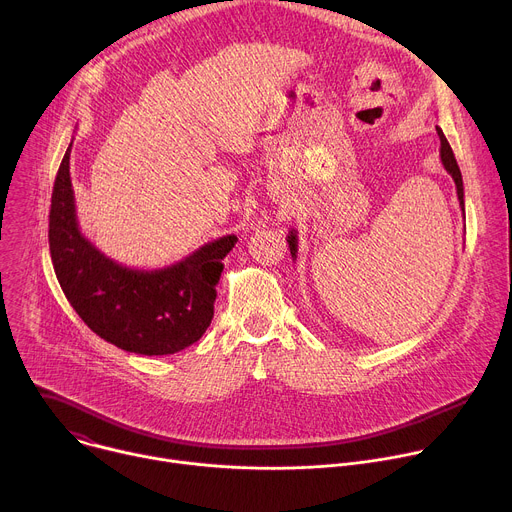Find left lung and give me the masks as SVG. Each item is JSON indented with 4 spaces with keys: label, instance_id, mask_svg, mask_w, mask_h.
Returning <instances> with one entry per match:
<instances>
[{
    "label": "left lung",
    "instance_id": "left-lung-1",
    "mask_svg": "<svg viewBox=\"0 0 512 512\" xmlns=\"http://www.w3.org/2000/svg\"><path fill=\"white\" fill-rule=\"evenodd\" d=\"M435 131H437V135H440V143H442V148H440V158H442V164H444V168L448 170V174L454 178V182H456V192H458V200H460V206H462V210H464V182H462V172H460V168H458V162H456V158H454V152H452V148H450V143H448V139H446V135H444V131L435 125ZM287 245H289V253H291V257H298V233L296 231H289V235H287Z\"/></svg>",
    "mask_w": 512,
    "mask_h": 512
}]
</instances>
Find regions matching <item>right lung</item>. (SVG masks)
Returning <instances> with one entry per match:
<instances>
[{
  "label": "right lung",
  "mask_w": 512,
  "mask_h": 512,
  "mask_svg": "<svg viewBox=\"0 0 512 512\" xmlns=\"http://www.w3.org/2000/svg\"><path fill=\"white\" fill-rule=\"evenodd\" d=\"M70 145L54 180L48 225L50 257L66 300L97 336L121 350L145 356L184 350L210 326L223 259L237 237L210 241L152 271L109 259L79 229Z\"/></svg>",
  "instance_id": "obj_1"
}]
</instances>
